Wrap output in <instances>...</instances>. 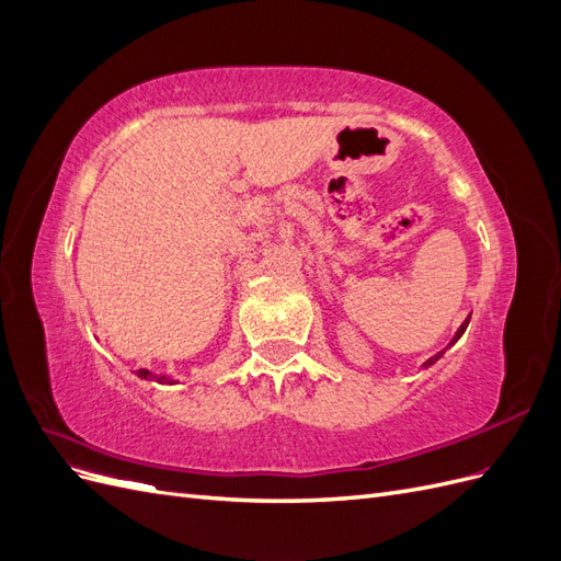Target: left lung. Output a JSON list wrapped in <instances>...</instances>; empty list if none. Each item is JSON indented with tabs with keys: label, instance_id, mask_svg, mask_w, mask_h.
<instances>
[{
	"label": "left lung",
	"instance_id": "1",
	"mask_svg": "<svg viewBox=\"0 0 561 561\" xmlns=\"http://www.w3.org/2000/svg\"><path fill=\"white\" fill-rule=\"evenodd\" d=\"M468 322H470V318H466V320H463V325L456 330V334H454V339H451V342H449V346H454V344L458 342V339H461V334H463V332H466V328H468ZM449 346H447V348H449ZM447 348H445V351H447ZM445 351H439V353H435V355H433V358H428L426 363H423V367H431V365H435V363H437L439 358H443V355H445Z\"/></svg>",
	"mask_w": 561,
	"mask_h": 561
}]
</instances>
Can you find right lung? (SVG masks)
Segmentation results:
<instances>
[{
  "label": "right lung",
  "mask_w": 561,
  "mask_h": 561,
  "mask_svg": "<svg viewBox=\"0 0 561 561\" xmlns=\"http://www.w3.org/2000/svg\"><path fill=\"white\" fill-rule=\"evenodd\" d=\"M135 375H138L140 379H147V381H157V383H178L175 379L165 377V375H151L149 369H138V371H135Z\"/></svg>",
  "instance_id": "obj_1"
}]
</instances>
